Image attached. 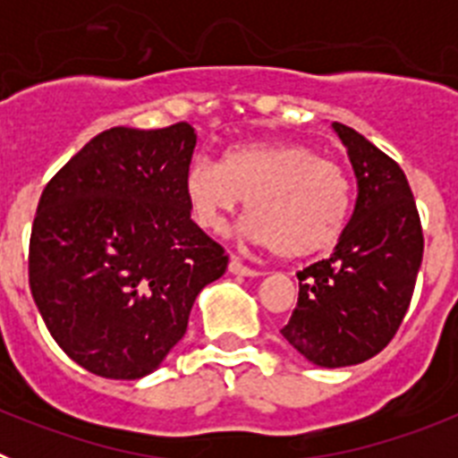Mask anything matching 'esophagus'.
Instances as JSON below:
<instances>
[{
    "label": "esophagus",
    "instance_id": "1",
    "mask_svg": "<svg viewBox=\"0 0 458 458\" xmlns=\"http://www.w3.org/2000/svg\"><path fill=\"white\" fill-rule=\"evenodd\" d=\"M229 273L242 275V277H259V275H264V273H261V270L250 268V266H245L241 261V259H236V257L229 259Z\"/></svg>",
    "mask_w": 458,
    "mask_h": 458
}]
</instances>
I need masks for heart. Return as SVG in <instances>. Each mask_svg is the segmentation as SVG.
Wrapping results in <instances>:
<instances>
[{"label":"heart","instance_id":"1","mask_svg":"<svg viewBox=\"0 0 458 458\" xmlns=\"http://www.w3.org/2000/svg\"><path fill=\"white\" fill-rule=\"evenodd\" d=\"M183 194L192 220L208 232H220L248 199L250 236L282 259L326 252L351 217L349 176L302 144H238L220 167L199 157L185 172Z\"/></svg>","mask_w":458,"mask_h":458}]
</instances>
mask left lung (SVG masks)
Masks as SVG:
<instances>
[{
  "instance_id": "left-lung-1",
  "label": "left lung",
  "mask_w": 458,
  "mask_h": 458,
  "mask_svg": "<svg viewBox=\"0 0 458 458\" xmlns=\"http://www.w3.org/2000/svg\"><path fill=\"white\" fill-rule=\"evenodd\" d=\"M358 181L353 216L330 259L298 273V305L279 333L318 367L386 349L411 305L424 236L406 174L349 125L333 123Z\"/></svg>"
}]
</instances>
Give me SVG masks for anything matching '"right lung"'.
I'll return each mask as SVG.
<instances>
[{"label":"right lung","instance_id":"1","mask_svg":"<svg viewBox=\"0 0 458 458\" xmlns=\"http://www.w3.org/2000/svg\"><path fill=\"white\" fill-rule=\"evenodd\" d=\"M197 132L109 128L52 176L30 241V286L64 353L103 378L160 367L199 291L225 275L222 245L183 194Z\"/></svg>","mask_w":458,"mask_h":458}]
</instances>
